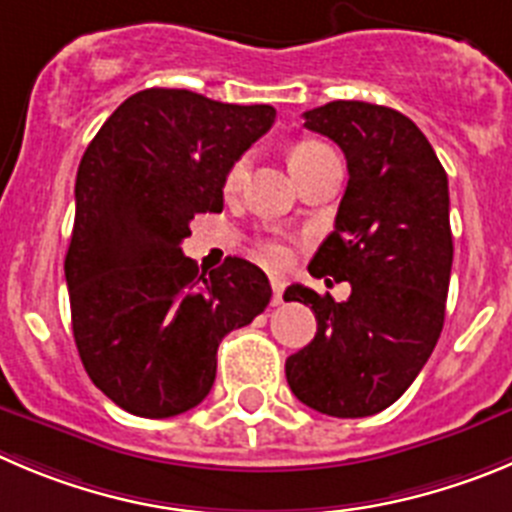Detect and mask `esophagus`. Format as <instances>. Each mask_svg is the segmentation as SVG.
Listing matches in <instances>:
<instances>
[{
	"instance_id": "esophagus-1",
	"label": "esophagus",
	"mask_w": 512,
	"mask_h": 512,
	"mask_svg": "<svg viewBox=\"0 0 512 512\" xmlns=\"http://www.w3.org/2000/svg\"><path fill=\"white\" fill-rule=\"evenodd\" d=\"M270 285H272V305L283 303V290H285V278L278 275V272H272L270 275Z\"/></svg>"
}]
</instances>
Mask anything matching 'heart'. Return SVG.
<instances>
[{"label":"heart","mask_w":512,"mask_h":512,"mask_svg":"<svg viewBox=\"0 0 512 512\" xmlns=\"http://www.w3.org/2000/svg\"><path fill=\"white\" fill-rule=\"evenodd\" d=\"M326 154H331V148H326L323 143H318V141H298L295 146H290L288 164H290V171L295 174V179H300V176H303L305 171L315 164V161ZM247 169H250V161H247L245 156L234 159L232 164L227 166V171H224V181H222V186L227 194H234V191L245 184ZM260 255L265 257L267 262H272V265H283V262H288L290 250L285 242L267 240L260 245Z\"/></svg>","instance_id":"obj_1"}]
</instances>
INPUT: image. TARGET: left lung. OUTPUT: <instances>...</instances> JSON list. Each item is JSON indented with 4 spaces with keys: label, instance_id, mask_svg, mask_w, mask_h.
Listing matches in <instances>:
<instances>
[{
    "label": "left lung",
    "instance_id": "left-lung-1",
    "mask_svg": "<svg viewBox=\"0 0 512 512\" xmlns=\"http://www.w3.org/2000/svg\"><path fill=\"white\" fill-rule=\"evenodd\" d=\"M303 118L348 164L336 229L308 270L328 285V275L346 280L351 295L336 303L305 285L285 290L318 321L285 376L315 412L371 417L412 386L442 333L452 270L447 174L427 136L394 108L333 100Z\"/></svg>",
    "mask_w": 512,
    "mask_h": 512
}]
</instances>
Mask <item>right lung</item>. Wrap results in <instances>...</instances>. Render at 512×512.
<instances>
[{"mask_svg": "<svg viewBox=\"0 0 512 512\" xmlns=\"http://www.w3.org/2000/svg\"><path fill=\"white\" fill-rule=\"evenodd\" d=\"M272 123V105L148 88L85 148L65 255L73 336L90 381L136 417L197 407L222 338L270 303L260 267L227 257L199 272L181 242L194 214L222 212L224 171Z\"/></svg>", "mask_w": 512, "mask_h": 512, "instance_id": "right-lung-1", "label": "right lung"}]
</instances>
